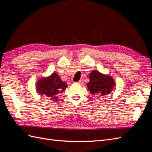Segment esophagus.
<instances>
[{
	"label": "esophagus",
	"instance_id": "obj_1",
	"mask_svg": "<svg viewBox=\"0 0 152 152\" xmlns=\"http://www.w3.org/2000/svg\"><path fill=\"white\" fill-rule=\"evenodd\" d=\"M77 84H83V80H82V79L80 80L79 82H77Z\"/></svg>",
	"mask_w": 152,
	"mask_h": 152
}]
</instances>
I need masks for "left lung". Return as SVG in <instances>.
Returning a JSON list of instances; mask_svg holds the SVG:
<instances>
[{
    "instance_id": "obj_1",
    "label": "left lung",
    "mask_w": 152,
    "mask_h": 152,
    "mask_svg": "<svg viewBox=\"0 0 152 152\" xmlns=\"http://www.w3.org/2000/svg\"><path fill=\"white\" fill-rule=\"evenodd\" d=\"M89 82L87 87L90 93L98 96L110 94L115 86L113 77L109 75H104L98 70L92 71L89 75Z\"/></svg>"
}]
</instances>
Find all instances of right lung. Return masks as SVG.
Returning a JSON list of instances; mask_svg holds the SVG:
<instances>
[{"mask_svg": "<svg viewBox=\"0 0 152 152\" xmlns=\"http://www.w3.org/2000/svg\"><path fill=\"white\" fill-rule=\"evenodd\" d=\"M37 93L52 101H58V94L67 88V84L61 80L56 73L54 72L47 77H43L37 82Z\"/></svg>", "mask_w": 152, "mask_h": 152, "instance_id": "1", "label": "right lung"}]
</instances>
